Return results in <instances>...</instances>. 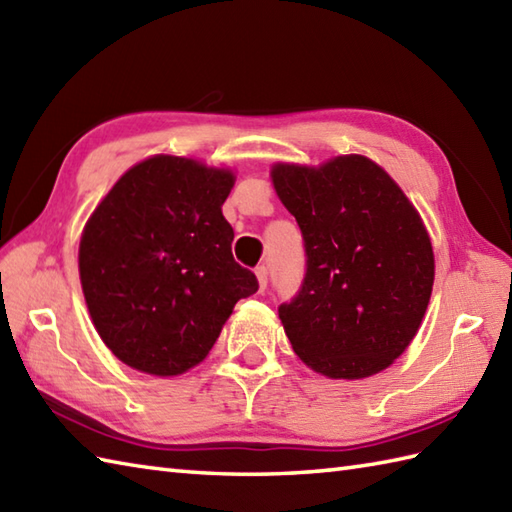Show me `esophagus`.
I'll use <instances>...</instances> for the list:
<instances>
[{
    "label": "esophagus",
    "mask_w": 512,
    "mask_h": 512,
    "mask_svg": "<svg viewBox=\"0 0 512 512\" xmlns=\"http://www.w3.org/2000/svg\"><path fill=\"white\" fill-rule=\"evenodd\" d=\"M255 275H257V281H259V290H266V286H268V268L262 264V266H257L255 268Z\"/></svg>",
    "instance_id": "1"
}]
</instances>
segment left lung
I'll return each instance as SVG.
<instances>
[{"instance_id":"1","label":"left lung","mask_w":512,"mask_h":512,"mask_svg":"<svg viewBox=\"0 0 512 512\" xmlns=\"http://www.w3.org/2000/svg\"><path fill=\"white\" fill-rule=\"evenodd\" d=\"M273 182L306 250L297 295L279 306L292 350L330 378L378 374L405 352L429 306L433 250L418 211L363 156L277 165Z\"/></svg>"}]
</instances>
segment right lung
Returning <instances> with one entry per match:
<instances>
[{
  "instance_id": "right-lung-1",
  "label": "right lung",
  "mask_w": 512,
  "mask_h": 512,
  "mask_svg": "<svg viewBox=\"0 0 512 512\" xmlns=\"http://www.w3.org/2000/svg\"><path fill=\"white\" fill-rule=\"evenodd\" d=\"M233 173L156 156L129 169L96 206L79 273L96 332L114 356L154 376L198 365L239 299L255 295L222 204Z\"/></svg>"
}]
</instances>
